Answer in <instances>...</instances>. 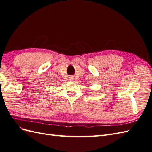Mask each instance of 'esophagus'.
<instances>
[{
  "label": "esophagus",
  "instance_id": "esophagus-1",
  "mask_svg": "<svg viewBox=\"0 0 152 152\" xmlns=\"http://www.w3.org/2000/svg\"><path fill=\"white\" fill-rule=\"evenodd\" d=\"M70 80H72V79H73V78H72V77H71V78H70Z\"/></svg>",
  "mask_w": 152,
  "mask_h": 152
}]
</instances>
